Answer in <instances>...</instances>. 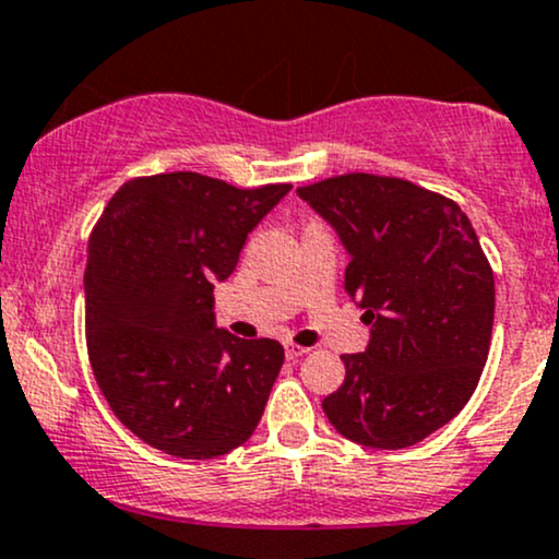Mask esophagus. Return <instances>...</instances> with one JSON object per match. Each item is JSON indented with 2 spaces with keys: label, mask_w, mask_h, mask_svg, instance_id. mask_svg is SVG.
<instances>
[{
  "label": "esophagus",
  "mask_w": 559,
  "mask_h": 559,
  "mask_svg": "<svg viewBox=\"0 0 559 559\" xmlns=\"http://www.w3.org/2000/svg\"><path fill=\"white\" fill-rule=\"evenodd\" d=\"M284 352H286V360H299V357H305L310 349H305V346H299V344H294V342H286L284 344Z\"/></svg>",
  "instance_id": "34e87169"
}]
</instances>
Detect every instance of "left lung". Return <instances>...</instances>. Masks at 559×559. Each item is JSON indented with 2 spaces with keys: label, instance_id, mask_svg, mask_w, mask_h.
Instances as JSON below:
<instances>
[{
  "label": "left lung",
  "instance_id": "obj_1",
  "mask_svg": "<svg viewBox=\"0 0 559 559\" xmlns=\"http://www.w3.org/2000/svg\"><path fill=\"white\" fill-rule=\"evenodd\" d=\"M297 194L336 230L370 325L365 352L342 355L325 418L370 449L418 444L465 407L489 357L493 273L476 230L452 199L402 178L349 173Z\"/></svg>",
  "mask_w": 559,
  "mask_h": 559
}]
</instances>
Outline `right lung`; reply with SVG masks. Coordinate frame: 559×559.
Masks as SVG:
<instances>
[{
  "instance_id": "right-lung-1",
  "label": "right lung",
  "mask_w": 559,
  "mask_h": 559,
  "mask_svg": "<svg viewBox=\"0 0 559 559\" xmlns=\"http://www.w3.org/2000/svg\"><path fill=\"white\" fill-rule=\"evenodd\" d=\"M288 191L163 173L107 202L83 273L86 346L107 404L144 444L213 460L258 428L284 346L217 329L213 288Z\"/></svg>"
}]
</instances>
